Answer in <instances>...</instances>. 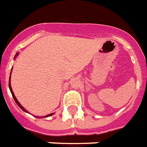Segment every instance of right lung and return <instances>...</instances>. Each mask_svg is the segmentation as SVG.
I'll use <instances>...</instances> for the list:
<instances>
[{
	"mask_svg": "<svg viewBox=\"0 0 147 147\" xmlns=\"http://www.w3.org/2000/svg\"><path fill=\"white\" fill-rule=\"evenodd\" d=\"M17 55H18V53H16V56H17ZM16 56H15V57H16ZM12 69H13V68H12ZM10 75H11V72H10ZM9 90H10V91H11L12 96H13V97L14 100H15V101H16V104H17L18 106H19V107H20V108L22 109V110H23V111H25V112H27V111H26V109H24L23 107H22V106H21V104H20V102H18V100H16V98L15 95H14L13 92V90H12L11 85H10V77H9ZM53 114H54V113H51V114H49V115H45V116H44V118H46V117H48V116H51V115H53ZM38 118H42V117H38Z\"/></svg>",
	"mask_w": 147,
	"mask_h": 147,
	"instance_id": "right-lung-1",
	"label": "right lung"
}]
</instances>
